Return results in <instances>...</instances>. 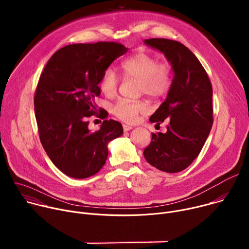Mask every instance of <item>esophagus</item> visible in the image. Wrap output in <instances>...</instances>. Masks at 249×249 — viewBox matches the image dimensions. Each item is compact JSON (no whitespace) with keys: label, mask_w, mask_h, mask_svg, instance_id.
I'll use <instances>...</instances> for the list:
<instances>
[{"label":"esophagus","mask_w":249,"mask_h":249,"mask_svg":"<svg viewBox=\"0 0 249 249\" xmlns=\"http://www.w3.org/2000/svg\"><path fill=\"white\" fill-rule=\"evenodd\" d=\"M133 127L132 126H129V125H126V124H123V130L124 132H127V131H130Z\"/></svg>","instance_id":"1"}]
</instances>
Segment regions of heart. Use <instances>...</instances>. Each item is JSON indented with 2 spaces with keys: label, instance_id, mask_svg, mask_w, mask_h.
<instances>
[{
  "label": "heart",
  "instance_id": "obj_1",
  "mask_svg": "<svg viewBox=\"0 0 249 249\" xmlns=\"http://www.w3.org/2000/svg\"><path fill=\"white\" fill-rule=\"evenodd\" d=\"M123 78L139 81V92L152 97H160L167 92L172 83L171 65L167 62H159L158 58L148 53H137L121 64ZM120 78L112 69H106L99 82L101 92L107 97L113 96L119 88ZM148 110V105L143 100H130L121 98L112 106V113L127 123L137 121L140 114Z\"/></svg>",
  "mask_w": 249,
  "mask_h": 249
}]
</instances>
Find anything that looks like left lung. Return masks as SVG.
I'll return each instance as SVG.
<instances>
[{"label":"left lung","mask_w":249,"mask_h":249,"mask_svg":"<svg viewBox=\"0 0 249 249\" xmlns=\"http://www.w3.org/2000/svg\"><path fill=\"white\" fill-rule=\"evenodd\" d=\"M145 43L165 55L174 77L166 99L150 117L157 126L168 122L166 132L152 134L144 157L161 171L179 172L198 157L211 131L212 84L200 61L182 43L165 38Z\"/></svg>","instance_id":"obj_1"}]
</instances>
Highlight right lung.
<instances>
[{"label": "right lung", "mask_w": 249, "mask_h": 249, "mask_svg": "<svg viewBox=\"0 0 249 249\" xmlns=\"http://www.w3.org/2000/svg\"><path fill=\"white\" fill-rule=\"evenodd\" d=\"M128 51L109 41L67 45L47 62L34 94V110L41 144L52 162L74 178L100 170L108 156L107 144L123 134L120 122L103 120L91 132L88 119L105 118L94 98L104 71Z\"/></svg>", "instance_id": "1"}]
</instances>
